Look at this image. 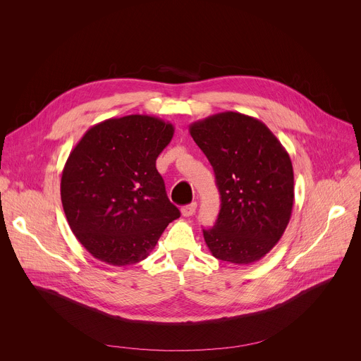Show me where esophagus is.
Here are the masks:
<instances>
[{"instance_id": "esophagus-1", "label": "esophagus", "mask_w": 361, "mask_h": 361, "mask_svg": "<svg viewBox=\"0 0 361 361\" xmlns=\"http://www.w3.org/2000/svg\"><path fill=\"white\" fill-rule=\"evenodd\" d=\"M195 210H197V202H191L188 205H184V207L181 209V214L184 217H191L195 213Z\"/></svg>"}]
</instances>
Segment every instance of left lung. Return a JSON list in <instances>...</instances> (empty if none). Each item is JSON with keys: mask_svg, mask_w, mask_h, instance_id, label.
Segmentation results:
<instances>
[{"mask_svg": "<svg viewBox=\"0 0 361 361\" xmlns=\"http://www.w3.org/2000/svg\"><path fill=\"white\" fill-rule=\"evenodd\" d=\"M190 134L213 166L221 195L216 224L202 230L219 260L259 262L279 243L294 204L288 152L269 127L250 116L226 111L195 121Z\"/></svg>", "mask_w": 361, "mask_h": 361, "instance_id": "obj_1", "label": "left lung"}]
</instances>
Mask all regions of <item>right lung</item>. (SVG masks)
<instances>
[{
    "mask_svg": "<svg viewBox=\"0 0 361 361\" xmlns=\"http://www.w3.org/2000/svg\"><path fill=\"white\" fill-rule=\"evenodd\" d=\"M174 127L151 116L109 118L91 127L61 177L63 209L77 240L97 260L131 266L180 217L156 169Z\"/></svg>",
    "mask_w": 361,
    "mask_h": 361,
    "instance_id": "right-lung-1",
    "label": "right lung"
}]
</instances>
